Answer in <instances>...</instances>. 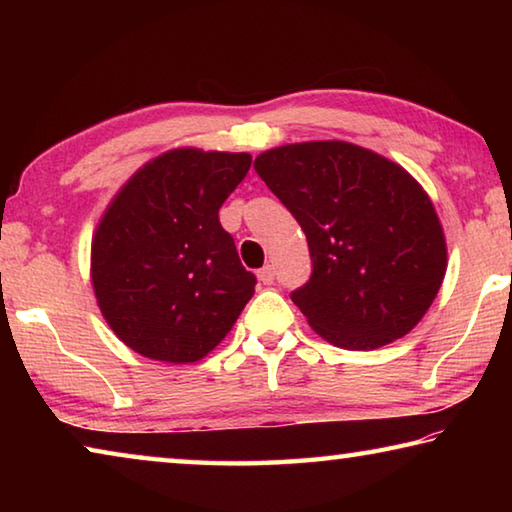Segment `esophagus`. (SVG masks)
I'll use <instances>...</instances> for the list:
<instances>
[{
  "label": "esophagus",
  "mask_w": 512,
  "mask_h": 512,
  "mask_svg": "<svg viewBox=\"0 0 512 512\" xmlns=\"http://www.w3.org/2000/svg\"><path fill=\"white\" fill-rule=\"evenodd\" d=\"M257 277H259V282H262V284H273V280H275V271H273V266H271V264H266L264 268H259V271H257Z\"/></svg>",
  "instance_id": "esophagus-1"
}]
</instances>
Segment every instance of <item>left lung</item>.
<instances>
[{"label":"left lung","instance_id":"1","mask_svg":"<svg viewBox=\"0 0 512 512\" xmlns=\"http://www.w3.org/2000/svg\"><path fill=\"white\" fill-rule=\"evenodd\" d=\"M257 176L305 230L311 275L291 300L329 343L375 350L402 339L443 284L436 210L395 162L348 142L266 151Z\"/></svg>","mask_w":512,"mask_h":512}]
</instances>
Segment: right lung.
Segmentation results:
<instances>
[{
  "instance_id": "obj_1",
  "label": "right lung",
  "mask_w": 512,
  "mask_h": 512,
  "mask_svg": "<svg viewBox=\"0 0 512 512\" xmlns=\"http://www.w3.org/2000/svg\"><path fill=\"white\" fill-rule=\"evenodd\" d=\"M250 162L248 153L169 151L144 164L103 214L92 284L128 348L158 361H198L253 298L257 277L219 221Z\"/></svg>"
}]
</instances>
